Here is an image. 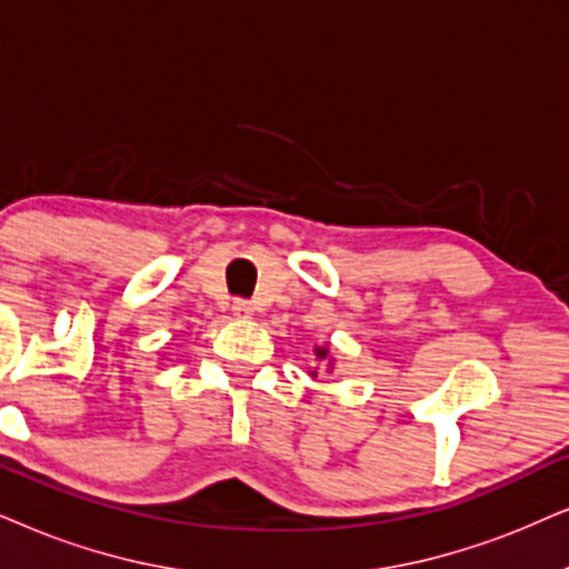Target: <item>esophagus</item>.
<instances>
[{
  "mask_svg": "<svg viewBox=\"0 0 569 569\" xmlns=\"http://www.w3.org/2000/svg\"><path fill=\"white\" fill-rule=\"evenodd\" d=\"M233 315L236 318H249L251 315V301H247V299H233Z\"/></svg>",
  "mask_w": 569,
  "mask_h": 569,
  "instance_id": "esophagus-1",
  "label": "esophagus"
}]
</instances>
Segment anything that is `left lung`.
Listing matches in <instances>:
<instances>
[{"instance_id":"left-lung-1","label":"left lung","mask_w":569,"mask_h":569,"mask_svg":"<svg viewBox=\"0 0 569 569\" xmlns=\"http://www.w3.org/2000/svg\"><path fill=\"white\" fill-rule=\"evenodd\" d=\"M315 355H318V359H330L326 347H318V349H315ZM312 376H318V372H312Z\"/></svg>"}]
</instances>
